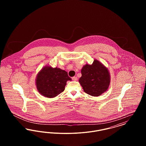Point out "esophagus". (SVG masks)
I'll return each instance as SVG.
<instances>
[{
  "label": "esophagus",
  "mask_w": 146,
  "mask_h": 146,
  "mask_svg": "<svg viewBox=\"0 0 146 146\" xmlns=\"http://www.w3.org/2000/svg\"><path fill=\"white\" fill-rule=\"evenodd\" d=\"M77 79H78V78H77L76 76H73V77H72V80H73V81H76Z\"/></svg>",
  "instance_id": "1"
}]
</instances>
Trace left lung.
<instances>
[{
    "instance_id": "8db88e82",
    "label": "left lung",
    "mask_w": 146,
    "mask_h": 146,
    "mask_svg": "<svg viewBox=\"0 0 146 146\" xmlns=\"http://www.w3.org/2000/svg\"><path fill=\"white\" fill-rule=\"evenodd\" d=\"M81 73L79 82L86 94L97 97L108 89L111 83L110 73L99 61L95 59L91 64H86Z\"/></svg>"
}]
</instances>
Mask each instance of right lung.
Instances as JSON below:
<instances>
[{"label": "right lung", "mask_w": 146, "mask_h": 146, "mask_svg": "<svg viewBox=\"0 0 146 146\" xmlns=\"http://www.w3.org/2000/svg\"><path fill=\"white\" fill-rule=\"evenodd\" d=\"M68 80L71 81L72 79L66 70L46 65L38 73L35 85L37 90L42 96L54 98L64 91Z\"/></svg>", "instance_id": "right-lung-1"}]
</instances>
